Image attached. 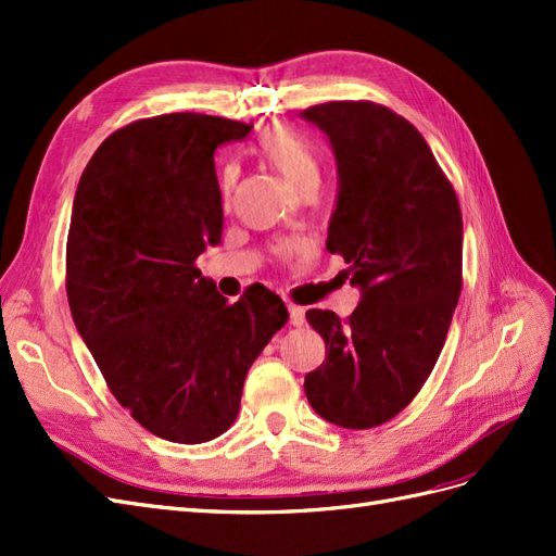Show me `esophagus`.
Wrapping results in <instances>:
<instances>
[{"instance_id":"34e87169","label":"esophagus","mask_w":556,"mask_h":556,"mask_svg":"<svg viewBox=\"0 0 556 556\" xmlns=\"http://www.w3.org/2000/svg\"><path fill=\"white\" fill-rule=\"evenodd\" d=\"M290 323L294 325V327H301L306 323V311L301 308V306H296V304H290Z\"/></svg>"}]
</instances>
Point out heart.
Wrapping results in <instances>:
<instances>
[{
    "label": "heart",
    "mask_w": 556,
    "mask_h": 556,
    "mask_svg": "<svg viewBox=\"0 0 556 556\" xmlns=\"http://www.w3.org/2000/svg\"><path fill=\"white\" fill-rule=\"evenodd\" d=\"M257 153L288 180L294 190L306 192L319 185V157L313 146L290 127H268L257 139ZM231 190V174L225 178V194Z\"/></svg>",
    "instance_id": "heart-1"
}]
</instances>
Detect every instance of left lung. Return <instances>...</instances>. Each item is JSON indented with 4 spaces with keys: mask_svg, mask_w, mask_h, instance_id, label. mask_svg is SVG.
<instances>
[{
    "mask_svg": "<svg viewBox=\"0 0 556 556\" xmlns=\"http://www.w3.org/2000/svg\"><path fill=\"white\" fill-rule=\"evenodd\" d=\"M339 164L327 250L362 288L350 317L306 313L327 357L304 390L343 429L390 422L431 376L462 294V208L425 137L376 102H327L301 113Z\"/></svg>",
    "mask_w": 556,
    "mask_h": 556,
    "instance_id": "8db88e82",
    "label": "left lung"
}]
</instances>
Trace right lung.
I'll return each mask as SVG.
<instances>
[{
    "instance_id": "1",
    "label": "right lung",
    "mask_w": 556,
    "mask_h": 556,
    "mask_svg": "<svg viewBox=\"0 0 556 556\" xmlns=\"http://www.w3.org/2000/svg\"><path fill=\"white\" fill-rule=\"evenodd\" d=\"M252 125L164 113L115 129L78 180L66 237V299L111 394L164 441L225 433L243 380L288 323L266 288L237 304L197 257L223 237L215 150Z\"/></svg>"
}]
</instances>
